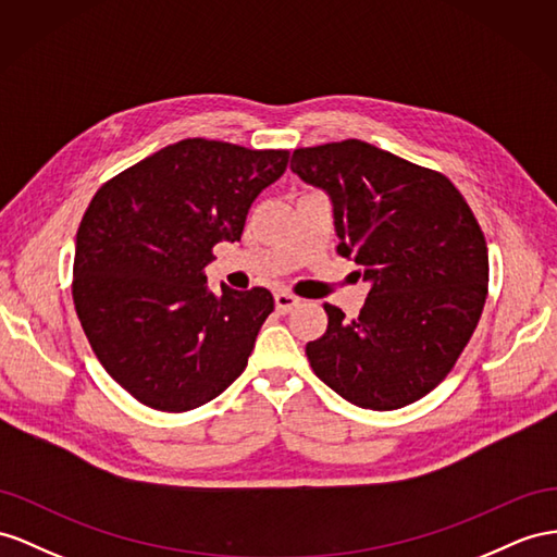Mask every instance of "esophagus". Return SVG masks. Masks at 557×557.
<instances>
[{
	"label": "esophagus",
	"instance_id": "34e87169",
	"mask_svg": "<svg viewBox=\"0 0 557 557\" xmlns=\"http://www.w3.org/2000/svg\"><path fill=\"white\" fill-rule=\"evenodd\" d=\"M298 304H301V298L298 296H294V294H289V292H277L275 294V308H277V312H292Z\"/></svg>",
	"mask_w": 557,
	"mask_h": 557
}]
</instances>
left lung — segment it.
I'll list each match as a JSON object with an SVG mask.
<instances>
[{
	"label": "left lung",
	"instance_id": "left-lung-1",
	"mask_svg": "<svg viewBox=\"0 0 557 557\" xmlns=\"http://www.w3.org/2000/svg\"><path fill=\"white\" fill-rule=\"evenodd\" d=\"M292 171L332 199L336 251L372 284L358 318L324 304L312 372L344 400L391 411L421 400L459 360L490 282L487 242L437 171L348 138L298 148Z\"/></svg>",
	"mask_w": 557,
	"mask_h": 557
}]
</instances>
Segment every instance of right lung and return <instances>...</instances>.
Here are the masks:
<instances>
[{
  "label": "right lung",
  "instance_id": "right-lung-1",
  "mask_svg": "<svg viewBox=\"0 0 557 557\" xmlns=\"http://www.w3.org/2000/svg\"><path fill=\"white\" fill-rule=\"evenodd\" d=\"M287 150L185 138L103 183L77 231L73 298L106 372L138 403L188 411L245 372L273 312L263 287H207L219 242H237Z\"/></svg>",
  "mask_w": 557,
  "mask_h": 557
}]
</instances>
